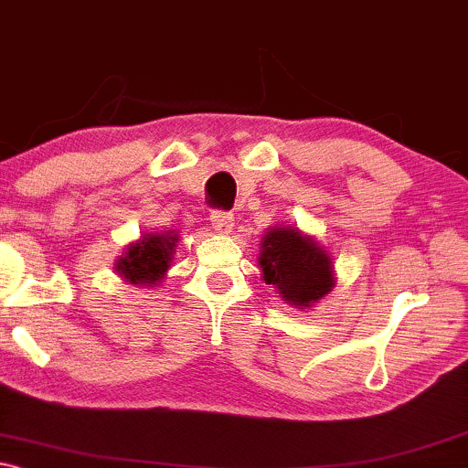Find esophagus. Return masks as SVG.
<instances>
[{"label":"esophagus","mask_w":468,"mask_h":468,"mask_svg":"<svg viewBox=\"0 0 468 468\" xmlns=\"http://www.w3.org/2000/svg\"><path fill=\"white\" fill-rule=\"evenodd\" d=\"M210 226L215 228V232L229 234L234 228V217L229 213H223V210H213L210 213Z\"/></svg>","instance_id":"1"}]
</instances>
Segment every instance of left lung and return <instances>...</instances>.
<instances>
[{"label": "left lung", "mask_w": 468, "mask_h": 468, "mask_svg": "<svg viewBox=\"0 0 468 468\" xmlns=\"http://www.w3.org/2000/svg\"><path fill=\"white\" fill-rule=\"evenodd\" d=\"M258 266L266 285H272L293 309H311L336 285L328 249L292 226L266 228Z\"/></svg>", "instance_id": "obj_1"}]
</instances>
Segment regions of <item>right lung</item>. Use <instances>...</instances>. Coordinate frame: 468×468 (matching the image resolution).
<instances>
[{"mask_svg": "<svg viewBox=\"0 0 468 468\" xmlns=\"http://www.w3.org/2000/svg\"><path fill=\"white\" fill-rule=\"evenodd\" d=\"M178 234L175 229L143 234L130 242L125 251L114 260V271L125 283L138 287H155L165 279L170 261L176 253Z\"/></svg>", "mask_w": 468, "mask_h": 468, "instance_id": "add662e5", "label": "right lung"}]
</instances>
